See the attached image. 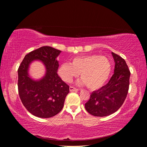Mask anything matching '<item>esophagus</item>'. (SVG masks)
I'll return each instance as SVG.
<instances>
[{"label":"esophagus","instance_id":"obj_1","mask_svg":"<svg viewBox=\"0 0 147 147\" xmlns=\"http://www.w3.org/2000/svg\"><path fill=\"white\" fill-rule=\"evenodd\" d=\"M69 90H70V92H76V91H78V89H77L76 88H75V87H73V86H70Z\"/></svg>","mask_w":147,"mask_h":147}]
</instances>
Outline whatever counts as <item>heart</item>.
I'll use <instances>...</instances> for the list:
<instances>
[{
  "mask_svg": "<svg viewBox=\"0 0 147 147\" xmlns=\"http://www.w3.org/2000/svg\"><path fill=\"white\" fill-rule=\"evenodd\" d=\"M111 71L112 65L107 57L91 55L75 57L71 63L61 64L58 68V74L63 81L69 83L80 73L82 79L77 83L86 84L90 90H96L107 81Z\"/></svg>",
  "mask_w": 147,
  "mask_h": 147,
  "instance_id": "1",
  "label": "heart"
}]
</instances>
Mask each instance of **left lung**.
<instances>
[{
	"label": "left lung",
	"instance_id": "1",
	"mask_svg": "<svg viewBox=\"0 0 147 147\" xmlns=\"http://www.w3.org/2000/svg\"><path fill=\"white\" fill-rule=\"evenodd\" d=\"M112 55L115 63L113 75L107 84L91 93L85 104L87 112L96 117H106L117 112L128 92L130 70L121 56L113 52Z\"/></svg>",
	"mask_w": 147,
	"mask_h": 147
}]
</instances>
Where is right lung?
I'll list each match as a JSON object with an SVG mask.
<instances>
[{
  "mask_svg": "<svg viewBox=\"0 0 147 147\" xmlns=\"http://www.w3.org/2000/svg\"><path fill=\"white\" fill-rule=\"evenodd\" d=\"M61 51L51 47H42L26 55L18 74V88L22 103L29 112L39 118H50L59 113L64 107L69 86L58 76L57 57ZM34 60L46 66L45 76L39 81L30 77L28 70Z\"/></svg>",
  "mask_w": 147,
  "mask_h": 147,
  "instance_id": "right-lung-1",
  "label": "right lung"
}]
</instances>
